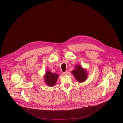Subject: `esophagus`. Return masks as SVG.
Wrapping results in <instances>:
<instances>
[{"label": "esophagus", "instance_id": "obj_1", "mask_svg": "<svg viewBox=\"0 0 123 123\" xmlns=\"http://www.w3.org/2000/svg\"><path fill=\"white\" fill-rule=\"evenodd\" d=\"M68 70H66L65 72H62V74L63 75H67V74H68Z\"/></svg>", "mask_w": 123, "mask_h": 123}]
</instances>
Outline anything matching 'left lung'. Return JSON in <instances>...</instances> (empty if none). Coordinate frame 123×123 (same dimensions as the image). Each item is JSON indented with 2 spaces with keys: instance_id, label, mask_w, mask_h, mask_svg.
I'll use <instances>...</instances> for the list:
<instances>
[{
  "instance_id": "8db88e82",
  "label": "left lung",
  "mask_w": 123,
  "mask_h": 123,
  "mask_svg": "<svg viewBox=\"0 0 123 123\" xmlns=\"http://www.w3.org/2000/svg\"><path fill=\"white\" fill-rule=\"evenodd\" d=\"M76 79L79 82L84 81L87 77V72L80 66H76V69L71 71Z\"/></svg>"
}]
</instances>
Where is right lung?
Here are the masks:
<instances>
[{"label": "right lung", "mask_w": 123, "mask_h": 123, "mask_svg": "<svg viewBox=\"0 0 123 123\" xmlns=\"http://www.w3.org/2000/svg\"><path fill=\"white\" fill-rule=\"evenodd\" d=\"M59 77V75L55 73H53L51 71H48L44 76L45 81L46 84L50 87L54 86Z\"/></svg>", "instance_id": "right-lung-1"}]
</instances>
